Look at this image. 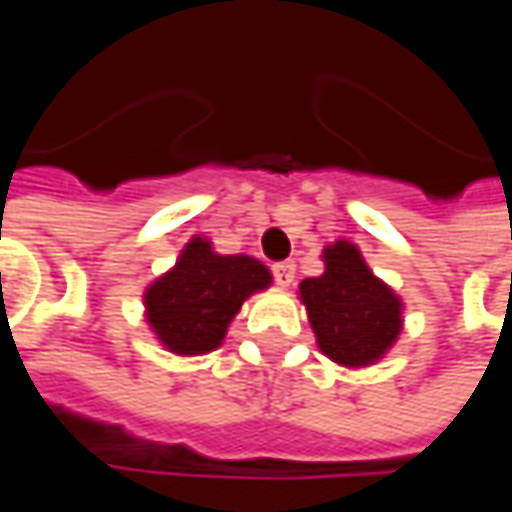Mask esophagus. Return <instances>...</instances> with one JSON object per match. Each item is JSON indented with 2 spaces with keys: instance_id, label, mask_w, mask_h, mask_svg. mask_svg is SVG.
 <instances>
[{
  "instance_id": "obj_1",
  "label": "esophagus",
  "mask_w": 512,
  "mask_h": 512,
  "mask_svg": "<svg viewBox=\"0 0 512 512\" xmlns=\"http://www.w3.org/2000/svg\"><path fill=\"white\" fill-rule=\"evenodd\" d=\"M271 274H274V282H277V285L288 288L293 282V277H296V263H293V260H282V263H277V266L271 268Z\"/></svg>"
}]
</instances>
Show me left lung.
<instances>
[{"instance_id": "obj_1", "label": "left lung", "mask_w": 512, "mask_h": 512, "mask_svg": "<svg viewBox=\"0 0 512 512\" xmlns=\"http://www.w3.org/2000/svg\"><path fill=\"white\" fill-rule=\"evenodd\" d=\"M324 266L321 277L299 285L321 352L355 368L380 360L402 330L399 296L371 274L349 241L324 249Z\"/></svg>"}]
</instances>
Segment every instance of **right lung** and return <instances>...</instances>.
<instances>
[{"label":"right lung","instance_id":"right-lung-1","mask_svg":"<svg viewBox=\"0 0 512 512\" xmlns=\"http://www.w3.org/2000/svg\"><path fill=\"white\" fill-rule=\"evenodd\" d=\"M271 274L249 255H216L194 238L177 266L146 291V318L163 346L177 355L213 352L246 296L263 291Z\"/></svg>","mask_w":512,"mask_h":512}]
</instances>
